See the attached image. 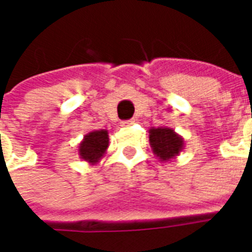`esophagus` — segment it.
Wrapping results in <instances>:
<instances>
[{
	"label": "esophagus",
	"instance_id": "34e87169",
	"mask_svg": "<svg viewBox=\"0 0 252 252\" xmlns=\"http://www.w3.org/2000/svg\"><path fill=\"white\" fill-rule=\"evenodd\" d=\"M133 123H135V119H129V120L121 121V126H132Z\"/></svg>",
	"mask_w": 252,
	"mask_h": 252
}]
</instances>
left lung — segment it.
Returning a JSON list of instances; mask_svg holds the SVG:
<instances>
[{
  "label": "left lung",
  "mask_w": 252,
  "mask_h": 252,
  "mask_svg": "<svg viewBox=\"0 0 252 252\" xmlns=\"http://www.w3.org/2000/svg\"><path fill=\"white\" fill-rule=\"evenodd\" d=\"M150 143L154 153L162 160L174 158L184 146V140L170 128H153L150 131Z\"/></svg>",
  "instance_id": "8db88e82"
}]
</instances>
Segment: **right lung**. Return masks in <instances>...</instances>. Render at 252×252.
Instances as JSON below:
<instances>
[{"label":"right lung","mask_w":252,"mask_h":252,"mask_svg":"<svg viewBox=\"0 0 252 252\" xmlns=\"http://www.w3.org/2000/svg\"><path fill=\"white\" fill-rule=\"evenodd\" d=\"M108 148V132L94 131L88 133L79 146V154L85 160L95 163Z\"/></svg>","instance_id":"1"}]
</instances>
